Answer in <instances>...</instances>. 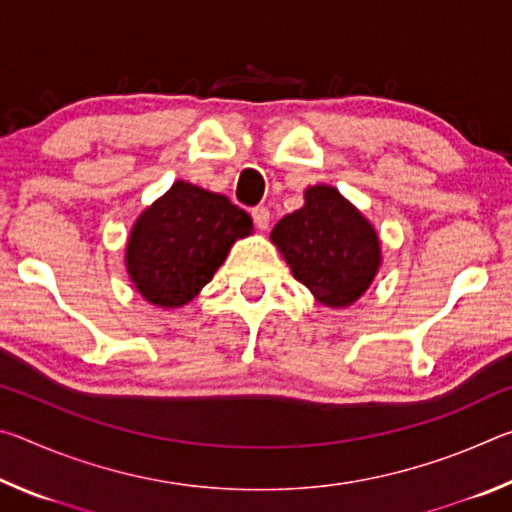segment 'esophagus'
Returning a JSON list of instances; mask_svg holds the SVG:
<instances>
[{
    "label": "esophagus",
    "instance_id": "esophagus-1",
    "mask_svg": "<svg viewBox=\"0 0 512 512\" xmlns=\"http://www.w3.org/2000/svg\"><path fill=\"white\" fill-rule=\"evenodd\" d=\"M253 221L259 230H266L268 223H271V212H268V207L264 205L253 207Z\"/></svg>",
    "mask_w": 512,
    "mask_h": 512
}]
</instances>
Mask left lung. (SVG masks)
I'll return each instance as SVG.
<instances>
[{"label":"left lung","instance_id":"1","mask_svg":"<svg viewBox=\"0 0 512 512\" xmlns=\"http://www.w3.org/2000/svg\"><path fill=\"white\" fill-rule=\"evenodd\" d=\"M271 241L293 277L332 309L354 305L381 266L375 225L332 185L307 187L305 205L275 223Z\"/></svg>","mask_w":512,"mask_h":512}]
</instances>
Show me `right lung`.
I'll return each instance as SVG.
<instances>
[{
	"label": "right lung",
	"instance_id": "1",
	"mask_svg": "<svg viewBox=\"0 0 512 512\" xmlns=\"http://www.w3.org/2000/svg\"><path fill=\"white\" fill-rule=\"evenodd\" d=\"M253 219L223 194L185 180L137 216L126 241V271L137 293L162 309L192 302Z\"/></svg>",
	"mask_w": 512,
	"mask_h": 512
}]
</instances>
